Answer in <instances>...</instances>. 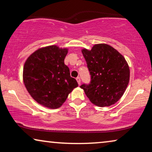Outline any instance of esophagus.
Listing matches in <instances>:
<instances>
[{
  "instance_id": "obj_1",
  "label": "esophagus",
  "mask_w": 152,
  "mask_h": 152,
  "mask_svg": "<svg viewBox=\"0 0 152 152\" xmlns=\"http://www.w3.org/2000/svg\"><path fill=\"white\" fill-rule=\"evenodd\" d=\"M76 80H77V83H78L79 85H80V83H81V79H80V77H77L76 78Z\"/></svg>"
}]
</instances>
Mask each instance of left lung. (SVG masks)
Returning <instances> with one entry per match:
<instances>
[{
  "label": "left lung",
  "mask_w": 152,
  "mask_h": 152,
  "mask_svg": "<svg viewBox=\"0 0 152 152\" xmlns=\"http://www.w3.org/2000/svg\"><path fill=\"white\" fill-rule=\"evenodd\" d=\"M82 53L91 80L80 88L95 105L103 107L115 104L129 83L130 69L125 58L107 44H97L90 51L83 49Z\"/></svg>",
  "instance_id": "obj_1"
}]
</instances>
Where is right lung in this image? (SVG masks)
<instances>
[{
    "label": "right lung",
    "mask_w": 152,
    "mask_h": 152,
    "mask_svg": "<svg viewBox=\"0 0 152 152\" xmlns=\"http://www.w3.org/2000/svg\"><path fill=\"white\" fill-rule=\"evenodd\" d=\"M67 49L48 46L34 52L26 60L23 79L30 96L44 107L57 109L78 86L64 64Z\"/></svg>",
    "instance_id": "right-lung-1"
}]
</instances>
